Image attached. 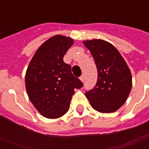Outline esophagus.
<instances>
[{"label":"esophagus","mask_w":149,"mask_h":149,"mask_svg":"<svg viewBox=\"0 0 149 149\" xmlns=\"http://www.w3.org/2000/svg\"><path fill=\"white\" fill-rule=\"evenodd\" d=\"M80 80H81V81H82V82H84V75H82V76H81V77H80Z\"/></svg>","instance_id":"obj_1"}]
</instances>
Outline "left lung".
<instances>
[{"instance_id": "obj_1", "label": "left lung", "mask_w": 149, "mask_h": 149, "mask_svg": "<svg viewBox=\"0 0 149 149\" xmlns=\"http://www.w3.org/2000/svg\"><path fill=\"white\" fill-rule=\"evenodd\" d=\"M93 56L98 72L96 86L85 93L94 109L102 113L116 112L125 103L132 89V74L115 46L106 40L83 41Z\"/></svg>"}]
</instances>
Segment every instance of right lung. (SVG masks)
I'll use <instances>...</instances> for the list:
<instances>
[{
    "label": "right lung",
    "instance_id": "obj_1",
    "mask_svg": "<svg viewBox=\"0 0 149 149\" xmlns=\"http://www.w3.org/2000/svg\"><path fill=\"white\" fill-rule=\"evenodd\" d=\"M73 39L56 35L37 49L25 73V88L30 101L46 118L56 119L68 112L75 88L83 84L72 73L63 57Z\"/></svg>",
    "mask_w": 149,
    "mask_h": 149
}]
</instances>
